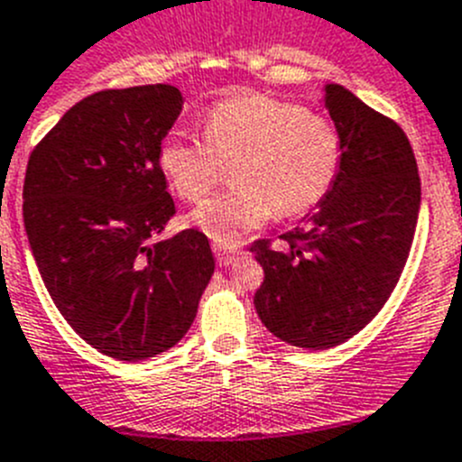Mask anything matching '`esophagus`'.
<instances>
[{
  "label": "esophagus",
  "mask_w": 462,
  "mask_h": 462,
  "mask_svg": "<svg viewBox=\"0 0 462 462\" xmlns=\"http://www.w3.org/2000/svg\"><path fill=\"white\" fill-rule=\"evenodd\" d=\"M214 255H216V262H218V267H230L232 262L241 255V251H236V248H230V246H214Z\"/></svg>",
  "instance_id": "obj_1"
}]
</instances>
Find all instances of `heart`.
Listing matches in <instances>:
<instances>
[{"instance_id": "heart-1", "label": "heart", "mask_w": 462, "mask_h": 462, "mask_svg": "<svg viewBox=\"0 0 462 462\" xmlns=\"http://www.w3.org/2000/svg\"><path fill=\"white\" fill-rule=\"evenodd\" d=\"M205 140L172 133L161 143L159 168L186 202L205 198L232 165L236 189L216 193L190 214L209 239L236 244L272 214L294 218L329 195L343 168V140L334 122L299 103L246 94L211 107Z\"/></svg>"}]
</instances>
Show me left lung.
<instances>
[{
  "label": "left lung",
  "instance_id": "left-lung-1",
  "mask_svg": "<svg viewBox=\"0 0 462 462\" xmlns=\"http://www.w3.org/2000/svg\"><path fill=\"white\" fill-rule=\"evenodd\" d=\"M324 107L343 140L334 189L282 235L285 251L257 241L264 269L255 310L276 338L327 350L359 334L392 297L405 267L421 181L410 140L389 117L350 89L324 85Z\"/></svg>",
  "mask_w": 462,
  "mask_h": 462
}]
</instances>
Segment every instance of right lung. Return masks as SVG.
I'll return each instance as SVG.
<instances>
[{"mask_svg":"<svg viewBox=\"0 0 462 462\" xmlns=\"http://www.w3.org/2000/svg\"><path fill=\"white\" fill-rule=\"evenodd\" d=\"M181 106L172 85L98 91L29 156L23 218L36 267L73 331L112 359L180 343L214 273L202 232L153 241L174 216L159 149Z\"/></svg>","mask_w":462,"mask_h":462,"instance_id":"obj_1","label":"right lung"}]
</instances>
